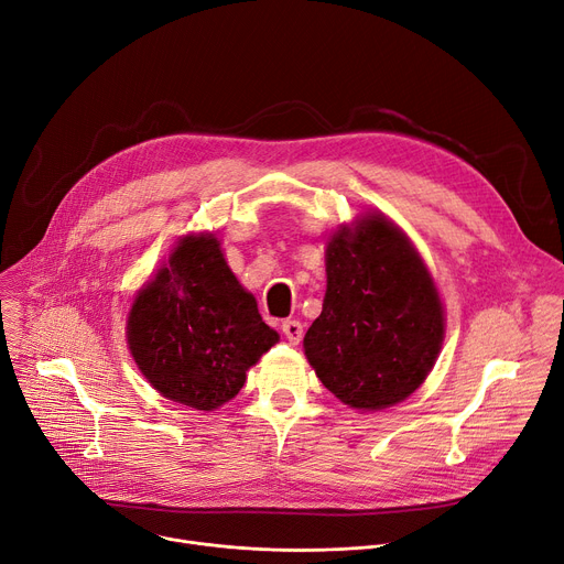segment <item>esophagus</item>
<instances>
[{"label": "esophagus", "mask_w": 564, "mask_h": 564, "mask_svg": "<svg viewBox=\"0 0 564 564\" xmlns=\"http://www.w3.org/2000/svg\"><path fill=\"white\" fill-rule=\"evenodd\" d=\"M281 330H283L285 340H288L290 345H299V343H302V337H304V326H302V322L285 319V322L281 324Z\"/></svg>", "instance_id": "esophagus-1"}]
</instances>
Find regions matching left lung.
Segmentation results:
<instances>
[{
	"mask_svg": "<svg viewBox=\"0 0 564 564\" xmlns=\"http://www.w3.org/2000/svg\"><path fill=\"white\" fill-rule=\"evenodd\" d=\"M326 242L322 315L304 351L328 392L356 410L408 399L429 377L444 340L433 276L408 236L367 213Z\"/></svg>",
	"mask_w": 564,
	"mask_h": 564,
	"instance_id": "1",
	"label": "left lung"
}]
</instances>
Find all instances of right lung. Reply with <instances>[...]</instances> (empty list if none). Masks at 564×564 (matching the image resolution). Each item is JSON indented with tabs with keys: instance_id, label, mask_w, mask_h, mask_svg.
<instances>
[{
	"instance_id": "1",
	"label": "right lung",
	"mask_w": 564,
	"mask_h": 564,
	"mask_svg": "<svg viewBox=\"0 0 564 564\" xmlns=\"http://www.w3.org/2000/svg\"><path fill=\"white\" fill-rule=\"evenodd\" d=\"M129 351L165 399L215 410L279 343L253 294L229 270L213 234L185 236L138 294L127 319Z\"/></svg>"
}]
</instances>
